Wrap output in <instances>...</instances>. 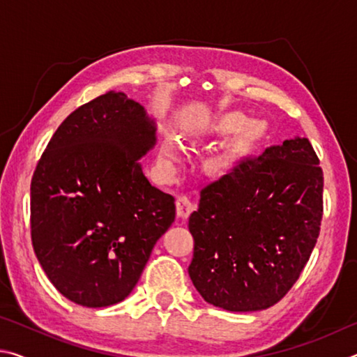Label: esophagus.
Here are the masks:
<instances>
[{"label": "esophagus", "instance_id": "obj_1", "mask_svg": "<svg viewBox=\"0 0 357 357\" xmlns=\"http://www.w3.org/2000/svg\"><path fill=\"white\" fill-rule=\"evenodd\" d=\"M193 209H195V203L190 198H187L185 195H179L176 198V213L179 217H187Z\"/></svg>", "mask_w": 357, "mask_h": 357}]
</instances>
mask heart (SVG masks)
<instances>
[{"label": "heart", "mask_w": 357, "mask_h": 357, "mask_svg": "<svg viewBox=\"0 0 357 357\" xmlns=\"http://www.w3.org/2000/svg\"><path fill=\"white\" fill-rule=\"evenodd\" d=\"M219 126L223 132H238L244 128L245 132L249 134H255L259 130V126L257 121H247L243 113H227L219 119ZM178 153V144L172 138L164 142V146H162V155L167 157V159H173Z\"/></svg>", "instance_id": "b5f03b06"}]
</instances>
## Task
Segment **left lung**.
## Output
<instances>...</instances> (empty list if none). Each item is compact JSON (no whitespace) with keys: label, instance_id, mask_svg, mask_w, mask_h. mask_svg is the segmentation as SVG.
<instances>
[{"label":"left lung","instance_id":"8db88e82","mask_svg":"<svg viewBox=\"0 0 357 357\" xmlns=\"http://www.w3.org/2000/svg\"><path fill=\"white\" fill-rule=\"evenodd\" d=\"M323 217V170L307 138L243 157L200 192L189 275L229 312L274 305L299 279Z\"/></svg>","mask_w":357,"mask_h":357}]
</instances>
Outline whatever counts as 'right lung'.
I'll list each match as a JSON object with an SVG mask.
<instances>
[{
	"instance_id": "obj_1",
	"label": "right lung",
	"mask_w": 357,
	"mask_h": 357,
	"mask_svg": "<svg viewBox=\"0 0 357 357\" xmlns=\"http://www.w3.org/2000/svg\"><path fill=\"white\" fill-rule=\"evenodd\" d=\"M154 121L124 93L78 107L47 144L31 179V241L59 293L83 307L128 298L159 238L174 222V198L143 174Z\"/></svg>"
}]
</instances>
